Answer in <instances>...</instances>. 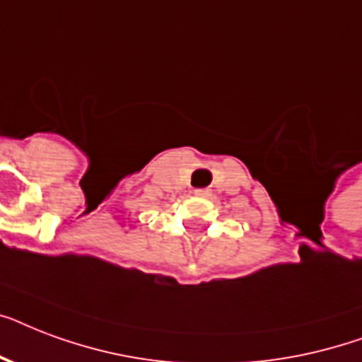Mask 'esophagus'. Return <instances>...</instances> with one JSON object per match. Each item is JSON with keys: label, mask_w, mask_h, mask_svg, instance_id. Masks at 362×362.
<instances>
[{"label": "esophagus", "mask_w": 362, "mask_h": 362, "mask_svg": "<svg viewBox=\"0 0 362 362\" xmlns=\"http://www.w3.org/2000/svg\"><path fill=\"white\" fill-rule=\"evenodd\" d=\"M193 193H195L197 197H203V199L212 197V189H209V187H201V189H195Z\"/></svg>", "instance_id": "obj_1"}]
</instances>
